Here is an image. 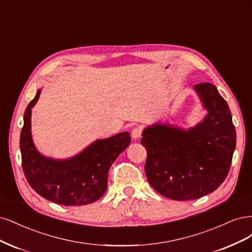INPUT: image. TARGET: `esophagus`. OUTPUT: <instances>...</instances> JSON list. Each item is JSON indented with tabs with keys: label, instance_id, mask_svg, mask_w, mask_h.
Listing matches in <instances>:
<instances>
[{
	"label": "esophagus",
	"instance_id": "obj_1",
	"mask_svg": "<svg viewBox=\"0 0 252 252\" xmlns=\"http://www.w3.org/2000/svg\"><path fill=\"white\" fill-rule=\"evenodd\" d=\"M131 135H132L133 139H139V138H140L141 135H142V131H141V129H140L139 127H135V128L132 129Z\"/></svg>",
	"mask_w": 252,
	"mask_h": 252
}]
</instances>
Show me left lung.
Wrapping results in <instances>:
<instances>
[{
  "instance_id": "obj_1",
  "label": "left lung",
  "mask_w": 252,
  "mask_h": 252,
  "mask_svg": "<svg viewBox=\"0 0 252 252\" xmlns=\"http://www.w3.org/2000/svg\"><path fill=\"white\" fill-rule=\"evenodd\" d=\"M194 90L208 111L202 123L188 131L155 125L142 133L148 181L157 192L176 201L216 190L228 175L237 141L229 107L217 88L203 83Z\"/></svg>"
}]
</instances>
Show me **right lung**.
Here are the masks:
<instances>
[{"mask_svg": "<svg viewBox=\"0 0 252 252\" xmlns=\"http://www.w3.org/2000/svg\"><path fill=\"white\" fill-rule=\"evenodd\" d=\"M40 94L37 90L24 114L20 148L26 179L39 196L64 206L90 204L100 199L108 188L109 169L131 143L127 132L96 140L77 156L67 160L44 157L31 137V109Z\"/></svg>", "mask_w": 252, "mask_h": 252, "instance_id": "1", "label": "right lung"}]
</instances>
